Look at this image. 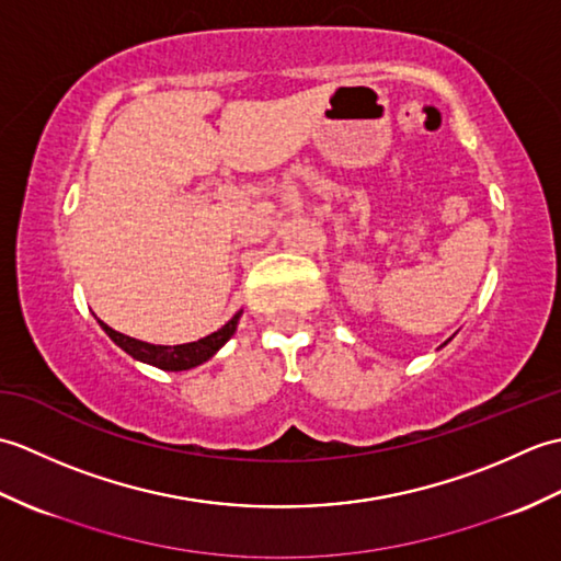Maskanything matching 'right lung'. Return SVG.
Returning a JSON list of instances; mask_svg holds the SVG:
<instances>
[{
	"label": "right lung",
	"mask_w": 561,
	"mask_h": 561,
	"mask_svg": "<svg viewBox=\"0 0 561 561\" xmlns=\"http://www.w3.org/2000/svg\"><path fill=\"white\" fill-rule=\"evenodd\" d=\"M241 313L243 311H238L229 320V323L219 328L217 332H211V335L202 337L197 342L173 344V347H169V344H149V342L135 340V337H127V335H123V332H117V330L105 325L103 320H99V325L105 330V335H108L117 344V347L133 356V359L163 368V371H187V368H195L199 364H205L207 359H211V356L231 340Z\"/></svg>",
	"instance_id": "obj_1"
}]
</instances>
